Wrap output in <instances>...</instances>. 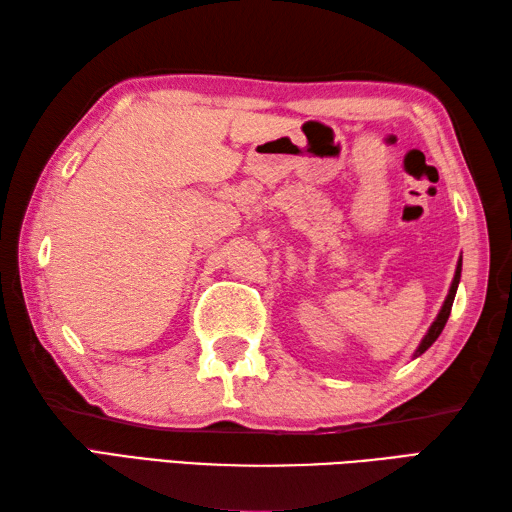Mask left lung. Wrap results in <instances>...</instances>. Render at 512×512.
Listing matches in <instances>:
<instances>
[{
	"label": "left lung",
	"instance_id": "8db88e82",
	"mask_svg": "<svg viewBox=\"0 0 512 512\" xmlns=\"http://www.w3.org/2000/svg\"><path fill=\"white\" fill-rule=\"evenodd\" d=\"M460 273H462V259L458 262V270H455V277H453V284H451V290H449V295H447V301H444V306H442V310H440V314H438V319L433 321V325L429 328V332L424 334V339H422V343L418 345V350H416V356H420V354H424L429 350V347L436 343V339L440 336V332L444 330V325H447V321H449V314H451V308H453V299H455V290H458V284H460Z\"/></svg>",
	"mask_w": 512,
	"mask_h": 512
}]
</instances>
